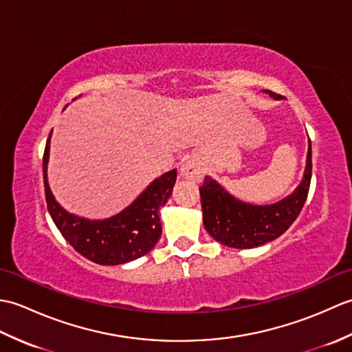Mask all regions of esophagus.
Returning a JSON list of instances; mask_svg holds the SVG:
<instances>
[{
  "label": "esophagus",
  "instance_id": "34e87169",
  "mask_svg": "<svg viewBox=\"0 0 352 352\" xmlns=\"http://www.w3.org/2000/svg\"><path fill=\"white\" fill-rule=\"evenodd\" d=\"M182 177L190 182H201L203 180V169L195 160H186L182 164Z\"/></svg>",
  "mask_w": 352,
  "mask_h": 352
}]
</instances>
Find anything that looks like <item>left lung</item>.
<instances>
[{"label":"left lung","instance_id":"1","mask_svg":"<svg viewBox=\"0 0 352 352\" xmlns=\"http://www.w3.org/2000/svg\"><path fill=\"white\" fill-rule=\"evenodd\" d=\"M278 100L280 95L269 92ZM311 180V144L302 183L290 197L272 206H252L233 198L213 178L206 177L199 188L204 227L216 242L230 248H256L280 237L298 214L309 195Z\"/></svg>","mask_w":352,"mask_h":352}]
</instances>
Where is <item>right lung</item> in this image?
Listing matches in <instances>:
<instances>
[{"mask_svg": "<svg viewBox=\"0 0 352 352\" xmlns=\"http://www.w3.org/2000/svg\"><path fill=\"white\" fill-rule=\"evenodd\" d=\"M51 136V134H50ZM50 138L43 151V186L47 207L62 236L81 256L98 265H122L151 251L162 234L159 208L168 203L177 180V169L157 178L119 214L89 221L58 206L47 180Z\"/></svg>", "mask_w": 352, "mask_h": 352, "instance_id": "right-lung-1", "label": "right lung"}]
</instances>
